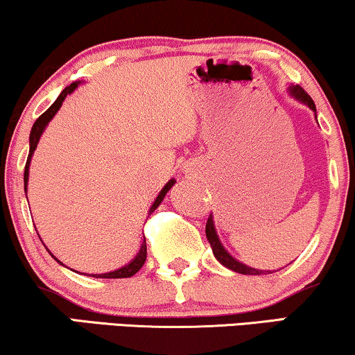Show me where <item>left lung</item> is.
Here are the masks:
<instances>
[{"mask_svg":"<svg viewBox=\"0 0 355 355\" xmlns=\"http://www.w3.org/2000/svg\"><path fill=\"white\" fill-rule=\"evenodd\" d=\"M288 90H290L291 97H295V98L298 100V102H301V103L308 105V107L311 108V110H313L314 113H316V105H314L313 98L309 97V95L306 94V92H304L303 89H301L300 85H291ZM205 235H207L209 243H211V247H212L214 257H216L217 260L220 261V263L225 266V268H229V270H232V271H237V273H242V275H266V273H271V271H263V270L250 268V266L243 265L242 261L235 260V258L232 257L230 253L225 250L224 245L220 243V240H218V237H217L216 227H214V217H212V214H211V216H209L207 224H205Z\"/></svg>","mask_w":355,"mask_h":355,"instance_id":"1","label":"left lung"}]
</instances>
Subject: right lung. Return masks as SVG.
Returning <instances> with one entry per match:
<instances>
[{"instance_id":"right-lung-1","label":"right lung","mask_w":355,"mask_h":355,"mask_svg":"<svg viewBox=\"0 0 355 355\" xmlns=\"http://www.w3.org/2000/svg\"><path fill=\"white\" fill-rule=\"evenodd\" d=\"M78 84H80V82H72L71 85L65 87V89H64L62 92H60V95H59V97H57L55 102L52 103L51 107L47 108V110L44 112L42 115L39 116L36 121H34L33 130H31V135H29V156H28V161H26V168H24V191H26V194H28V179H29L31 157H33L34 151H36V146H37V143H39V138H41L42 131L46 130L47 123H49L52 118H54L55 113L59 112V108L62 107V102L65 100V97H67V95H71L72 92L77 89ZM174 182H176V181H174V179H171L168 184H166V186L163 187V189H161L159 194H157L156 200H155V202H153V205L150 207V214L155 212L156 209H157V205L163 202L166 192H168V191L171 189V187L174 186ZM26 198H28V196H26ZM49 253H51V252H49ZM51 255H52V253H51ZM52 257H54V255H52ZM54 258H55V257H54ZM55 260H57V258H55ZM57 261H59V260H57ZM144 261H146V239H143L141 247H139L137 257H135L133 260L130 261V263H126L125 266H121V268H118V270H113V271H110V273L92 275V277H94V278H130V277H133V275L137 273V271H138L139 268H141V266L144 265ZM59 263L64 265L62 261H59Z\"/></svg>"}]
</instances>
